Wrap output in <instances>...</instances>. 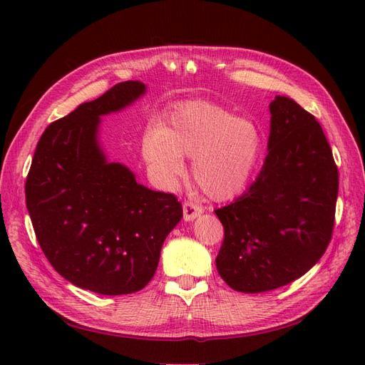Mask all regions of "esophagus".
Here are the masks:
<instances>
[{
    "instance_id": "1",
    "label": "esophagus",
    "mask_w": 365,
    "mask_h": 365,
    "mask_svg": "<svg viewBox=\"0 0 365 365\" xmlns=\"http://www.w3.org/2000/svg\"><path fill=\"white\" fill-rule=\"evenodd\" d=\"M182 210H184V219L185 220H193L195 217H197L202 213V207L195 204L193 201H184Z\"/></svg>"
}]
</instances>
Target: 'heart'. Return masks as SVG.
Returning <instances> with one entry per match:
<instances>
[{
  "label": "heart",
  "mask_w": 365,
  "mask_h": 365,
  "mask_svg": "<svg viewBox=\"0 0 365 365\" xmlns=\"http://www.w3.org/2000/svg\"><path fill=\"white\" fill-rule=\"evenodd\" d=\"M262 152L256 121L212 103L178 109L168 126L149 130L143 140V157L163 184L178 178L182 157H189L195 182L215 201L233 200L247 189Z\"/></svg>",
  "instance_id": "1"
}]
</instances>
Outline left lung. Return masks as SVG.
<instances>
[{"mask_svg": "<svg viewBox=\"0 0 365 365\" xmlns=\"http://www.w3.org/2000/svg\"><path fill=\"white\" fill-rule=\"evenodd\" d=\"M269 111L259 176L235 202L215 210L224 225L217 272L247 294L302 277L323 257L335 224L338 168L322 126L289 97H275Z\"/></svg>", "mask_w": 365, "mask_h": 365, "instance_id": "left-lung-1", "label": "left lung"}]
</instances>
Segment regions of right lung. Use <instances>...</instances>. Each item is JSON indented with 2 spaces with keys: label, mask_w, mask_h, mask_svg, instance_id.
Wrapping results in <instances>:
<instances>
[{
  "label": "right lung",
  "mask_w": 365,
  "mask_h": 365,
  "mask_svg": "<svg viewBox=\"0 0 365 365\" xmlns=\"http://www.w3.org/2000/svg\"><path fill=\"white\" fill-rule=\"evenodd\" d=\"M138 81L114 85L43 130L26 181L41 250L63 279L102 295L132 294L152 280L164 239L182 217L173 193L150 190L98 146L101 115L145 94Z\"/></svg>",
  "instance_id": "right-lung-1"
}]
</instances>
